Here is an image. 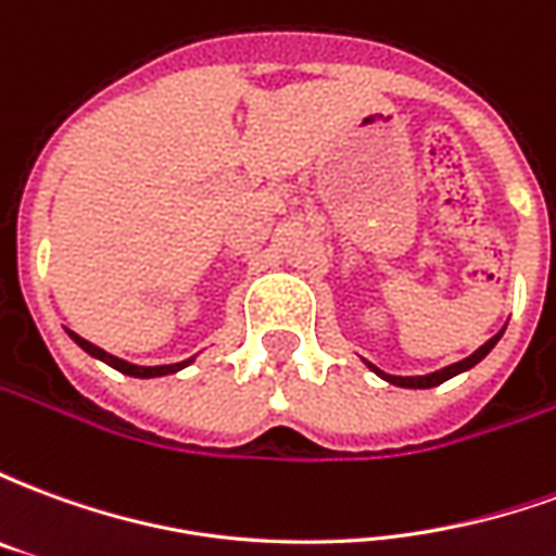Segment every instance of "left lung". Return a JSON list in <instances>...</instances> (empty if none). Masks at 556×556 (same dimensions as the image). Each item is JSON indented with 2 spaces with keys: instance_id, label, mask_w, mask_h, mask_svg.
<instances>
[{
  "instance_id": "8db88e82",
  "label": "left lung",
  "mask_w": 556,
  "mask_h": 556,
  "mask_svg": "<svg viewBox=\"0 0 556 556\" xmlns=\"http://www.w3.org/2000/svg\"><path fill=\"white\" fill-rule=\"evenodd\" d=\"M497 339H501V333H497V337H491L489 342L482 345V349L473 351V354H470V357H465V361L453 363V366H446V369H441V372L419 375V378H396V375H384V372H381V369H375V366H372V369H375V372H378V375H381V378H387L390 384H396V387H417V390H426V387L443 384L446 378H453V375L465 372V369H470V366H477V363L482 361V357H485V354H489V351L494 349V345H497Z\"/></svg>"
}]
</instances>
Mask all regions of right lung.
<instances>
[{
  "instance_id": "1",
  "label": "right lung",
  "mask_w": 556,
  "mask_h": 556,
  "mask_svg": "<svg viewBox=\"0 0 556 556\" xmlns=\"http://www.w3.org/2000/svg\"><path fill=\"white\" fill-rule=\"evenodd\" d=\"M67 333H71V330H67ZM71 339H74V342H77V345L83 351H89L91 357H98V361L110 363L113 369H118V372H125V375H134V378H157V375L178 372V369H184V366L190 363V361H184V363H172V366H134V363L118 361V357H113V354H106V351L98 349V345H91L89 339L77 337V333H71Z\"/></svg>"
}]
</instances>
